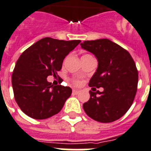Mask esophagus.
Returning <instances> with one entry per match:
<instances>
[{
  "label": "esophagus",
  "mask_w": 151,
  "mask_h": 151,
  "mask_svg": "<svg viewBox=\"0 0 151 151\" xmlns=\"http://www.w3.org/2000/svg\"><path fill=\"white\" fill-rule=\"evenodd\" d=\"M72 93H73V94H78L80 93V91H79V90H75V89H74Z\"/></svg>",
  "instance_id": "esophagus-1"
}]
</instances>
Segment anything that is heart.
I'll return each instance as SVG.
<instances>
[{
    "mask_svg": "<svg viewBox=\"0 0 151 151\" xmlns=\"http://www.w3.org/2000/svg\"><path fill=\"white\" fill-rule=\"evenodd\" d=\"M85 55H83V56H85ZM72 82H73V83H74L75 85H79L80 83H81V81L77 79L73 80V81H72Z\"/></svg>",
    "mask_w": 151,
    "mask_h": 151,
    "instance_id": "obj_1",
    "label": "heart"
}]
</instances>
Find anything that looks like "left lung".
I'll list each match as a JSON object with an SVG mask.
<instances>
[{
    "label": "left lung",
    "instance_id": "1",
    "mask_svg": "<svg viewBox=\"0 0 151 151\" xmlns=\"http://www.w3.org/2000/svg\"><path fill=\"white\" fill-rule=\"evenodd\" d=\"M81 47L96 57L98 68L89 82L93 87L83 108L89 117L99 122L118 120L134 102L137 89L138 72L130 53L107 39L84 41ZM97 88L103 87V92ZM94 90H93V89Z\"/></svg>",
    "mask_w": 151,
    "mask_h": 151
}]
</instances>
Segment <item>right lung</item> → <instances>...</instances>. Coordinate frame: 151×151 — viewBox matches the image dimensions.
Wrapping results in <instances>:
<instances>
[{
	"label": "right lung",
	"instance_id": "right-lung-1",
	"mask_svg": "<svg viewBox=\"0 0 151 151\" xmlns=\"http://www.w3.org/2000/svg\"><path fill=\"white\" fill-rule=\"evenodd\" d=\"M81 42L43 38L19 56L12 74V86L16 102L26 115L45 119L61 111L72 90L61 84L54 86L47 77L57 75L63 60Z\"/></svg>",
	"mask_w": 151,
	"mask_h": 151
}]
</instances>
